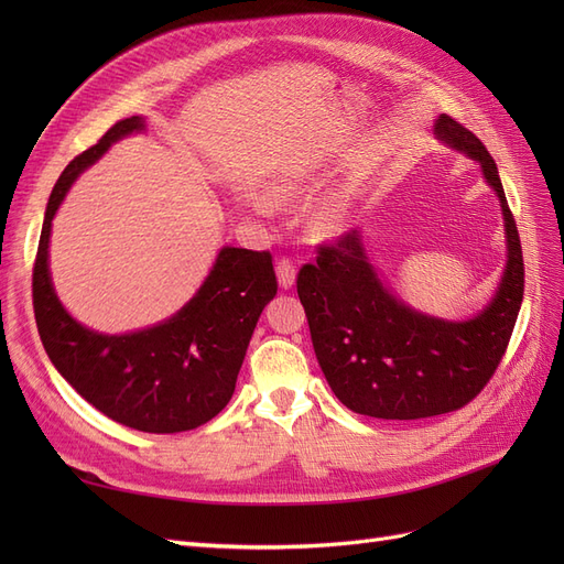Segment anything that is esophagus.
Masks as SVG:
<instances>
[{
	"mask_svg": "<svg viewBox=\"0 0 564 564\" xmlns=\"http://www.w3.org/2000/svg\"><path fill=\"white\" fill-rule=\"evenodd\" d=\"M275 270H278V282L282 289H289L296 282V265L292 259H280Z\"/></svg>",
	"mask_w": 564,
	"mask_h": 564,
	"instance_id": "obj_1",
	"label": "esophagus"
}]
</instances>
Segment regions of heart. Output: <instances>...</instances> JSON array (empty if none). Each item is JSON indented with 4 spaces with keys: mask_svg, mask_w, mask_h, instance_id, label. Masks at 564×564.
I'll use <instances>...</instances> for the list:
<instances>
[{
    "mask_svg": "<svg viewBox=\"0 0 564 564\" xmlns=\"http://www.w3.org/2000/svg\"><path fill=\"white\" fill-rule=\"evenodd\" d=\"M299 193V183H294V181H282V183H275L268 191V197L272 199V202H286V199H292L294 195ZM251 209H256L259 214H265L268 212V202H263V199H253L251 202ZM338 209L336 207H332V204H327V207H319L315 214H313V226L317 228V230H334L336 228V224H338Z\"/></svg>",
    "mask_w": 564,
    "mask_h": 564,
    "instance_id": "obj_1",
    "label": "heart"
}]
</instances>
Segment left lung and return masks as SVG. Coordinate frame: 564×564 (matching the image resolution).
I'll use <instances>...</instances> for the list:
<instances>
[{
  "label": "left lung",
  "instance_id": "1",
  "mask_svg": "<svg viewBox=\"0 0 564 564\" xmlns=\"http://www.w3.org/2000/svg\"><path fill=\"white\" fill-rule=\"evenodd\" d=\"M440 141L482 166L501 199L508 261L497 296L466 322L416 313L392 296L369 263L357 230L317 247L296 289L313 348L334 395L355 414L429 419L466 406L489 383L513 334L524 294L522 247L499 169L482 141L449 115L435 122Z\"/></svg>",
  "mask_w": 564,
  "mask_h": 564
}]
</instances>
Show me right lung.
Returning a JSON list of instances; mask_svg holds the SVG:
<instances>
[{
	"label": "right lung",
	"instance_id": "add662e5",
	"mask_svg": "<svg viewBox=\"0 0 564 564\" xmlns=\"http://www.w3.org/2000/svg\"><path fill=\"white\" fill-rule=\"evenodd\" d=\"M143 117L112 124L65 166L48 197L32 268V305L48 360L108 419L143 433H181L212 421L232 392L256 322L278 294L270 251L224 247L199 292L158 327L108 336L82 327L61 305L48 275V235L65 193Z\"/></svg>",
	"mask_w": 564,
	"mask_h": 564
}]
</instances>
